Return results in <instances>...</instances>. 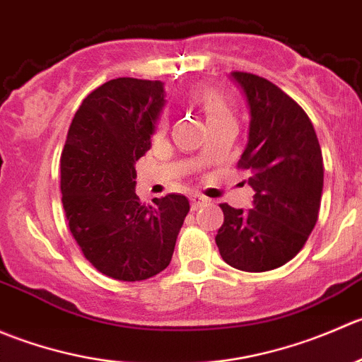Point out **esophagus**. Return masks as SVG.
Segmentation results:
<instances>
[{"label":"esophagus","instance_id":"obj_1","mask_svg":"<svg viewBox=\"0 0 362 362\" xmlns=\"http://www.w3.org/2000/svg\"><path fill=\"white\" fill-rule=\"evenodd\" d=\"M189 202H192V209H193V211H197V209H199V207H202L204 204L207 202V199H206V197L197 195V193H195V195L189 197Z\"/></svg>","mask_w":362,"mask_h":362}]
</instances>
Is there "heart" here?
<instances>
[{
    "label": "heart",
    "mask_w": 362,
    "mask_h": 362,
    "mask_svg": "<svg viewBox=\"0 0 362 362\" xmlns=\"http://www.w3.org/2000/svg\"><path fill=\"white\" fill-rule=\"evenodd\" d=\"M197 105L202 109L206 114L207 123H214V121H223V119H234V112H232L230 103L227 102L220 91L213 88H200L197 89L193 95ZM165 127V121L160 123V128Z\"/></svg>",
    "instance_id": "1"
}]
</instances>
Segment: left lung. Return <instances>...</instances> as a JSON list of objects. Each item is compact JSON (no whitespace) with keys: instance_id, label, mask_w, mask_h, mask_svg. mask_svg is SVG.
Listing matches in <instances>:
<instances>
[{"instance_id":"obj_1","label":"left lung","mask_w":362,"mask_h":362,"mask_svg":"<svg viewBox=\"0 0 362 362\" xmlns=\"http://www.w3.org/2000/svg\"><path fill=\"white\" fill-rule=\"evenodd\" d=\"M248 100L250 134L238 169L255 189L252 209L220 204L216 234L228 266L248 273L281 267L310 238L320 211L324 162L310 117L294 98L267 78L232 71Z\"/></svg>"}]
</instances>
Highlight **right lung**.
I'll return each instance as SVG.
<instances>
[{
  "label": "right lung",
  "instance_id": "obj_1",
  "mask_svg": "<svg viewBox=\"0 0 362 362\" xmlns=\"http://www.w3.org/2000/svg\"><path fill=\"white\" fill-rule=\"evenodd\" d=\"M160 81L119 77L82 100L61 153V202L82 255L96 271L119 281L162 273L189 202L169 193L142 204L135 163L151 148L165 103Z\"/></svg>",
  "mask_w": 362,
  "mask_h": 362
}]
</instances>
